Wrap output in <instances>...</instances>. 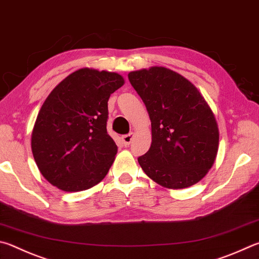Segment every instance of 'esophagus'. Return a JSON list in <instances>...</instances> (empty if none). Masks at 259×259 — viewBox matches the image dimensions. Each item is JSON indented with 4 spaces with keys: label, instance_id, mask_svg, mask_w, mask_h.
Masks as SVG:
<instances>
[{
    "label": "esophagus",
    "instance_id": "esophagus-1",
    "mask_svg": "<svg viewBox=\"0 0 259 259\" xmlns=\"http://www.w3.org/2000/svg\"><path fill=\"white\" fill-rule=\"evenodd\" d=\"M133 138H134V134L122 136V143H123L124 146H129L131 142H133Z\"/></svg>",
    "mask_w": 259,
    "mask_h": 259
}]
</instances>
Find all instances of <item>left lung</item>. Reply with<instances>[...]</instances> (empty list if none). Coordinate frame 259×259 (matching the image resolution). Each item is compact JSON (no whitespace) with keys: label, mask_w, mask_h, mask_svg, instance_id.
Wrapping results in <instances>:
<instances>
[{"label":"left lung","mask_w":259,"mask_h":259,"mask_svg":"<svg viewBox=\"0 0 259 259\" xmlns=\"http://www.w3.org/2000/svg\"><path fill=\"white\" fill-rule=\"evenodd\" d=\"M152 122V144L138 157L144 172L167 189L196 185L213 166L220 133L213 111L194 83L164 67L128 74Z\"/></svg>","instance_id":"left-lung-1"}]
</instances>
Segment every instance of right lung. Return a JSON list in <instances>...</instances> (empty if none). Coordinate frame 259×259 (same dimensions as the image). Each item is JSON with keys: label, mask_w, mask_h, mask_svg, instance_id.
Instances as JSON below:
<instances>
[{"label": "right lung", "mask_w": 259, "mask_h": 259, "mask_svg": "<svg viewBox=\"0 0 259 259\" xmlns=\"http://www.w3.org/2000/svg\"><path fill=\"white\" fill-rule=\"evenodd\" d=\"M123 84L119 73L82 68L50 93L32 128L31 152L51 185L77 192L105 178L117 152L106 131L107 102Z\"/></svg>", "instance_id": "right-lung-1"}]
</instances>
